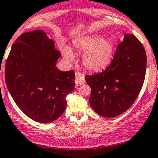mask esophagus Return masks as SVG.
Wrapping results in <instances>:
<instances>
[{"label": "esophagus", "mask_w": 158, "mask_h": 158, "mask_svg": "<svg viewBox=\"0 0 158 158\" xmlns=\"http://www.w3.org/2000/svg\"><path fill=\"white\" fill-rule=\"evenodd\" d=\"M75 82L77 86L83 84L85 82V76L81 72H76V79H75Z\"/></svg>", "instance_id": "34e87169"}]
</instances>
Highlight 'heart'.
Here are the masks:
<instances>
[{"label": "heart", "mask_w": 158, "mask_h": 158, "mask_svg": "<svg viewBox=\"0 0 158 158\" xmlns=\"http://www.w3.org/2000/svg\"><path fill=\"white\" fill-rule=\"evenodd\" d=\"M75 49L80 52H85L82 56V63L86 69L98 72L106 69L112 61L114 53V42L111 39L93 36L76 42ZM63 54L69 61L74 60L73 52L69 48H64Z\"/></svg>", "instance_id": "1"}]
</instances>
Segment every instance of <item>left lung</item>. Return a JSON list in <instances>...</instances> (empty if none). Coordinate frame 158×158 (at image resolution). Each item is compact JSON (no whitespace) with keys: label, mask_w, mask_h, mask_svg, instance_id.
Wrapping results in <instances>:
<instances>
[{"label":"left lung","mask_w":158,"mask_h":158,"mask_svg":"<svg viewBox=\"0 0 158 158\" xmlns=\"http://www.w3.org/2000/svg\"><path fill=\"white\" fill-rule=\"evenodd\" d=\"M146 71V54L134 35H124L109 67L86 76L91 88L89 102L92 109L104 117L112 118L127 111L141 91Z\"/></svg>","instance_id":"left-lung-1"}]
</instances>
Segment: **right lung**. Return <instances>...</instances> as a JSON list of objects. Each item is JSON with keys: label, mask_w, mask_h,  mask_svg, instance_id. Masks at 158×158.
<instances>
[{"label": "right lung", "mask_w": 158, "mask_h": 158, "mask_svg": "<svg viewBox=\"0 0 158 158\" xmlns=\"http://www.w3.org/2000/svg\"><path fill=\"white\" fill-rule=\"evenodd\" d=\"M60 52L42 30L23 33L12 46L5 82L14 102L28 117L50 123L61 116L75 88V72L56 68Z\"/></svg>", "instance_id": "1"}]
</instances>
